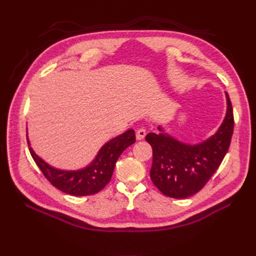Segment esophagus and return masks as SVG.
Listing matches in <instances>:
<instances>
[{"instance_id": "obj_1", "label": "esophagus", "mask_w": 256, "mask_h": 256, "mask_svg": "<svg viewBox=\"0 0 256 256\" xmlns=\"http://www.w3.org/2000/svg\"><path fill=\"white\" fill-rule=\"evenodd\" d=\"M145 134H146V130L144 129V128H140V129H138L136 130V140H143L144 138V136H145Z\"/></svg>"}]
</instances>
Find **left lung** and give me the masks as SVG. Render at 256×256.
Instances as JSON below:
<instances>
[{
  "label": "left lung",
  "mask_w": 256,
  "mask_h": 256,
  "mask_svg": "<svg viewBox=\"0 0 256 256\" xmlns=\"http://www.w3.org/2000/svg\"><path fill=\"white\" fill-rule=\"evenodd\" d=\"M226 115L218 131L206 141L196 145L180 142L164 132H150L145 140L152 148L150 178L164 196L186 198L196 194L219 168L230 144L234 130V114L226 92Z\"/></svg>",
  "instance_id": "left-lung-1"
}]
</instances>
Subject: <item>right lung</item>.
Segmentation results:
<instances>
[{"label": "right lung", "instance_id": "add662e5", "mask_svg": "<svg viewBox=\"0 0 256 256\" xmlns=\"http://www.w3.org/2000/svg\"><path fill=\"white\" fill-rule=\"evenodd\" d=\"M134 142V130L129 129L126 132L106 142L100 148L92 164L78 171H63L49 166L47 162L37 156L32 147H30V152L52 186L67 194L85 196L98 193L109 184L115 164L120 154ZM28 143L30 146L28 140Z\"/></svg>", "mask_w": 256, "mask_h": 256}]
</instances>
